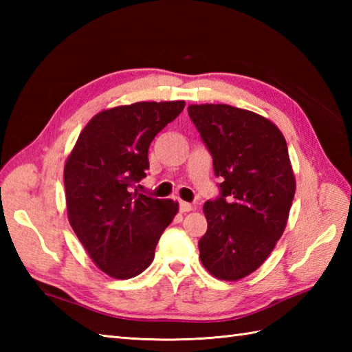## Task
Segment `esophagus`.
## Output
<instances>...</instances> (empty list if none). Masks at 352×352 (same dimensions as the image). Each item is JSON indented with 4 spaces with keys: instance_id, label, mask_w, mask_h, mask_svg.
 Masks as SVG:
<instances>
[{
    "instance_id": "obj_1",
    "label": "esophagus",
    "mask_w": 352,
    "mask_h": 352,
    "mask_svg": "<svg viewBox=\"0 0 352 352\" xmlns=\"http://www.w3.org/2000/svg\"><path fill=\"white\" fill-rule=\"evenodd\" d=\"M193 208H195V206H192L190 203H186V201H180V212H182V213L192 212Z\"/></svg>"
}]
</instances>
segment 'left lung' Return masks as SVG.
<instances>
[{
    "instance_id": "8db88e82",
    "label": "left lung",
    "mask_w": 352,
    "mask_h": 352,
    "mask_svg": "<svg viewBox=\"0 0 352 352\" xmlns=\"http://www.w3.org/2000/svg\"><path fill=\"white\" fill-rule=\"evenodd\" d=\"M188 111L222 182L219 197L204 204L201 263L216 278L241 280L263 265L286 228L296 188L286 139L245 109L192 104Z\"/></svg>"
}]
</instances>
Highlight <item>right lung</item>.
Here are the masks:
<instances>
[{
	"instance_id": "obj_1",
	"label": "right lung",
	"mask_w": 352,
	"mask_h": 352,
	"mask_svg": "<svg viewBox=\"0 0 352 352\" xmlns=\"http://www.w3.org/2000/svg\"><path fill=\"white\" fill-rule=\"evenodd\" d=\"M184 106L142 101L100 111L65 163L71 227L94 263L113 278H133L151 265L157 242L178 212L172 199L133 188L146 177L153 139Z\"/></svg>"
}]
</instances>
